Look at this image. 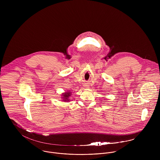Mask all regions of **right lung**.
Returning a JSON list of instances; mask_svg holds the SVG:
<instances>
[{"label": "right lung", "instance_id": "obj_1", "mask_svg": "<svg viewBox=\"0 0 160 160\" xmlns=\"http://www.w3.org/2000/svg\"><path fill=\"white\" fill-rule=\"evenodd\" d=\"M69 96H70V92H66V93L63 94V98H62L64 99L63 101H69V99H68V98H69Z\"/></svg>", "mask_w": 160, "mask_h": 160}]
</instances>
